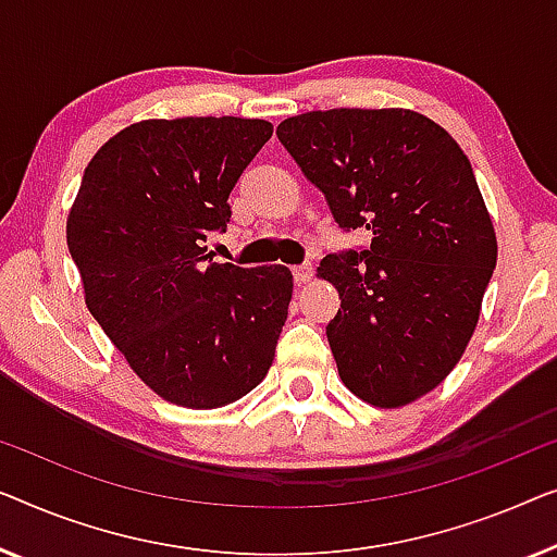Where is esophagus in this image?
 Segmentation results:
<instances>
[{"label": "esophagus", "mask_w": 557, "mask_h": 557, "mask_svg": "<svg viewBox=\"0 0 557 557\" xmlns=\"http://www.w3.org/2000/svg\"><path fill=\"white\" fill-rule=\"evenodd\" d=\"M293 277L297 285H308V282L312 280V264L310 262L297 264V268H293Z\"/></svg>", "instance_id": "obj_1"}]
</instances>
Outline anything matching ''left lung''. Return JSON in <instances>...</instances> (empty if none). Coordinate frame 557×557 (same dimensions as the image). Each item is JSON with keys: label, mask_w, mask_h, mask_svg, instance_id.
Listing matches in <instances>:
<instances>
[{"label": "left lung", "mask_w": 557, "mask_h": 557, "mask_svg": "<svg viewBox=\"0 0 557 557\" xmlns=\"http://www.w3.org/2000/svg\"><path fill=\"white\" fill-rule=\"evenodd\" d=\"M341 230L371 245L327 255L341 310L327 343L358 398L398 409L459 363L497 264V237L472 163L426 115L404 108H333L277 125Z\"/></svg>", "instance_id": "left-lung-1"}]
</instances>
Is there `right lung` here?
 <instances>
[{
	"label": "right lung",
	"instance_id": "1",
	"mask_svg": "<svg viewBox=\"0 0 557 557\" xmlns=\"http://www.w3.org/2000/svg\"><path fill=\"white\" fill-rule=\"evenodd\" d=\"M270 136L272 123L234 115L133 123L92 156L70 209L90 315L148 388L186 409L237 401L275 360L293 272L219 264L203 247Z\"/></svg>",
	"mask_w": 557,
	"mask_h": 557
}]
</instances>
